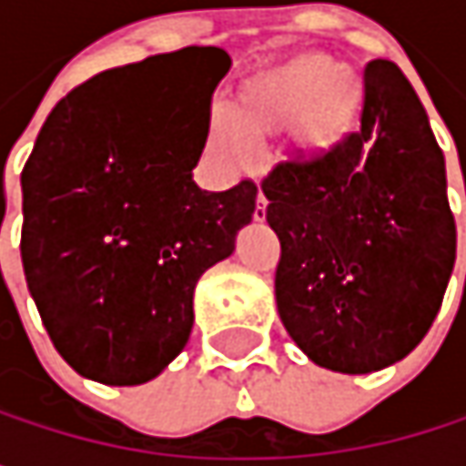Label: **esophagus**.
<instances>
[{
  "label": "esophagus",
  "mask_w": 466,
  "mask_h": 466,
  "mask_svg": "<svg viewBox=\"0 0 466 466\" xmlns=\"http://www.w3.org/2000/svg\"><path fill=\"white\" fill-rule=\"evenodd\" d=\"M267 218V199H264V194L258 191L256 194V208H253V221H264Z\"/></svg>",
  "instance_id": "obj_1"
}]
</instances>
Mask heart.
<instances>
[{
	"mask_svg": "<svg viewBox=\"0 0 466 466\" xmlns=\"http://www.w3.org/2000/svg\"><path fill=\"white\" fill-rule=\"evenodd\" d=\"M361 77L326 53L291 56L242 83L232 116H218L213 135L234 161H250L256 142L291 127L302 156H321L342 140L361 107Z\"/></svg>",
	"mask_w": 466,
	"mask_h": 466,
	"instance_id": "1",
	"label": "heart"
}]
</instances>
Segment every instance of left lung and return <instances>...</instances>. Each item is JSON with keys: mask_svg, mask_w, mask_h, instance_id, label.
Here are the masks:
<instances>
[{"mask_svg": "<svg viewBox=\"0 0 466 466\" xmlns=\"http://www.w3.org/2000/svg\"><path fill=\"white\" fill-rule=\"evenodd\" d=\"M280 239L278 313L334 372L405 359L434 321L456 261L445 156L394 61L364 69L361 127L321 156L278 161L261 180Z\"/></svg>", "mask_w": 466, "mask_h": 466, "instance_id": "1", "label": "left lung"}]
</instances>
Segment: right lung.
<instances>
[{
  "label": "right lung",
  "mask_w": 466,
  "mask_h": 466,
  "mask_svg": "<svg viewBox=\"0 0 466 466\" xmlns=\"http://www.w3.org/2000/svg\"><path fill=\"white\" fill-rule=\"evenodd\" d=\"M229 66L227 50L191 46L99 72L37 135L21 172L24 275L83 378H156L188 342L197 280L253 216V180L202 191L191 177Z\"/></svg>",
  "instance_id": "obj_1"
}]
</instances>
